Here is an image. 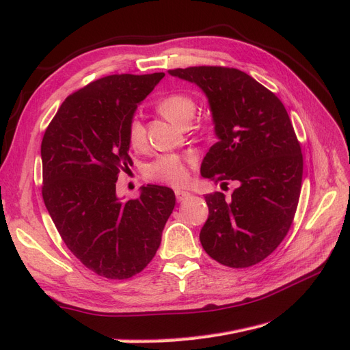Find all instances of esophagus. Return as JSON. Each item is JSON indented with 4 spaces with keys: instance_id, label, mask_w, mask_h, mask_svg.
Instances as JSON below:
<instances>
[{
    "instance_id": "1",
    "label": "esophagus",
    "mask_w": 350,
    "mask_h": 350,
    "mask_svg": "<svg viewBox=\"0 0 350 350\" xmlns=\"http://www.w3.org/2000/svg\"><path fill=\"white\" fill-rule=\"evenodd\" d=\"M175 196H176L178 201H184L185 198H188L191 194H189L188 191H183V189H175Z\"/></svg>"
}]
</instances>
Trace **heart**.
Instances as JSON below:
<instances>
[{"label":"heart","instance_id":"obj_1","mask_svg":"<svg viewBox=\"0 0 350 350\" xmlns=\"http://www.w3.org/2000/svg\"><path fill=\"white\" fill-rule=\"evenodd\" d=\"M157 111L167 121L187 129L194 120L197 112V102L187 93H171L157 102ZM126 140L133 150L142 152L146 149L147 137L143 124L139 120H133L126 130ZM147 176L153 181L166 183L175 187L184 185L188 181V171L185 162L179 156H162L147 167Z\"/></svg>","mask_w":350,"mask_h":350}]
</instances>
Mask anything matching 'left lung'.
<instances>
[{"mask_svg": "<svg viewBox=\"0 0 350 350\" xmlns=\"http://www.w3.org/2000/svg\"><path fill=\"white\" fill-rule=\"evenodd\" d=\"M169 74L196 83L208 99L217 143L201 175L238 185L229 200L224 193L204 197L201 245L224 266L251 267L279 247L298 207L304 161L289 115L276 94L241 70L201 66Z\"/></svg>", "mask_w": 350, "mask_h": 350, "instance_id": "1", "label": "left lung"}]
</instances>
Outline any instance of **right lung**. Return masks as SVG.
<instances>
[{"label":"right lung","instance_id":"right-lung-1","mask_svg":"<svg viewBox=\"0 0 350 350\" xmlns=\"http://www.w3.org/2000/svg\"><path fill=\"white\" fill-rule=\"evenodd\" d=\"M165 72L113 74L62 102L44 134L42 197L67 248L107 279H130L152 261L175 207L171 188L147 185L116 196L118 174L133 163L126 130L139 103Z\"/></svg>","mask_w":350,"mask_h":350}]
</instances>
